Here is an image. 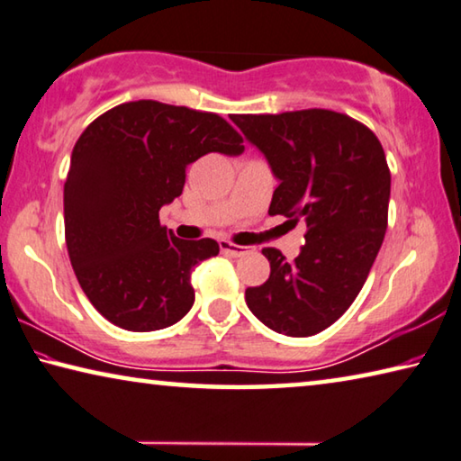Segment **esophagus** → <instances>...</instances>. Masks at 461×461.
Listing matches in <instances>:
<instances>
[{
	"instance_id": "esophagus-1",
	"label": "esophagus",
	"mask_w": 461,
	"mask_h": 461,
	"mask_svg": "<svg viewBox=\"0 0 461 461\" xmlns=\"http://www.w3.org/2000/svg\"><path fill=\"white\" fill-rule=\"evenodd\" d=\"M218 245H221V251L226 253V255H230V258H240V255H245L249 251V247L232 245V243H229V240H221Z\"/></svg>"
}]
</instances>
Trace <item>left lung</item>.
I'll list each match as a JSON object with an SVG mask.
<instances>
[{
    "mask_svg": "<svg viewBox=\"0 0 461 461\" xmlns=\"http://www.w3.org/2000/svg\"><path fill=\"white\" fill-rule=\"evenodd\" d=\"M230 120L277 179L269 214L304 218L308 226L292 263L277 249H263L271 274L245 290L249 311L276 333H321L364 288L386 235V155L367 126L333 110Z\"/></svg>",
    "mask_w": 461,
    "mask_h": 461,
    "instance_id": "left-lung-1",
    "label": "left lung"
}]
</instances>
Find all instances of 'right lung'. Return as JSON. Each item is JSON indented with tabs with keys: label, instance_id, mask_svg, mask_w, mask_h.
Instances as JSON below:
<instances>
[{
	"label": "right lung",
	"instance_id": "obj_1",
	"mask_svg": "<svg viewBox=\"0 0 461 461\" xmlns=\"http://www.w3.org/2000/svg\"><path fill=\"white\" fill-rule=\"evenodd\" d=\"M240 142L218 114L153 100L120 104L83 131L65 181L67 251L112 324L147 333L190 312L192 271L218 243L177 239L159 210L181 195L187 165L208 153L237 157Z\"/></svg>",
	"mask_w": 461,
	"mask_h": 461
}]
</instances>
